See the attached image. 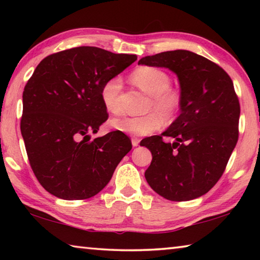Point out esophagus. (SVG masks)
<instances>
[{"label": "esophagus", "mask_w": 260, "mask_h": 260, "mask_svg": "<svg viewBox=\"0 0 260 260\" xmlns=\"http://www.w3.org/2000/svg\"><path fill=\"white\" fill-rule=\"evenodd\" d=\"M139 143H140V140L138 138L132 139V144H133V147H138Z\"/></svg>", "instance_id": "34e87169"}]
</instances>
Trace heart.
<instances>
[{"label":"heart","instance_id":"obj_1","mask_svg":"<svg viewBox=\"0 0 260 260\" xmlns=\"http://www.w3.org/2000/svg\"><path fill=\"white\" fill-rule=\"evenodd\" d=\"M132 80L141 90L150 95L147 112L142 117L121 116L113 118L111 126L121 133L133 136H144L153 133L164 124L177 119L182 103L181 93L171 87V78L165 71L153 67H141L132 74ZM122 81L119 77L110 78L101 88V100L107 111H120L119 95Z\"/></svg>","mask_w":260,"mask_h":260}]
</instances>
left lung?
Masks as SVG:
<instances>
[{"instance_id":"1","label":"left lung","mask_w":260,"mask_h":260,"mask_svg":"<svg viewBox=\"0 0 260 260\" xmlns=\"http://www.w3.org/2000/svg\"><path fill=\"white\" fill-rule=\"evenodd\" d=\"M139 64L174 72L182 96L181 112L169 128L141 141L152 155L144 177L166 200H195L221 178L239 140L240 102L234 85L219 65L188 50L146 56ZM162 136L176 141L166 144Z\"/></svg>"}]
</instances>
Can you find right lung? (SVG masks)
<instances>
[{"mask_svg":"<svg viewBox=\"0 0 260 260\" xmlns=\"http://www.w3.org/2000/svg\"><path fill=\"white\" fill-rule=\"evenodd\" d=\"M138 59L96 47L43 58L26 83L20 131L35 177L63 200H87L107 186L132 149L119 131L91 139L108 119L103 83Z\"/></svg>","mask_w":260,"mask_h":260,"instance_id":"1","label":"right lung"}]
</instances>
